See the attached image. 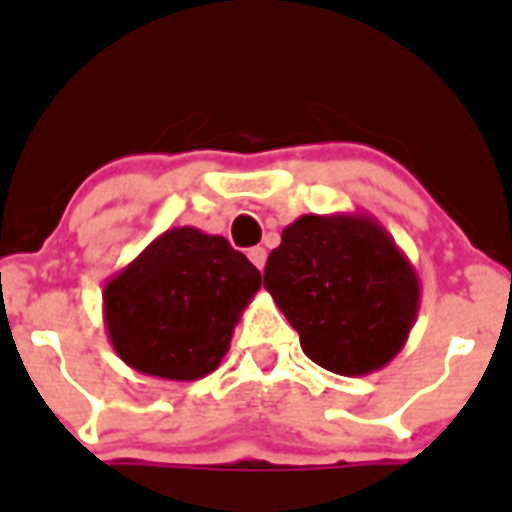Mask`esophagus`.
Segmentation results:
<instances>
[{"instance_id": "obj_1", "label": "esophagus", "mask_w": 512, "mask_h": 512, "mask_svg": "<svg viewBox=\"0 0 512 512\" xmlns=\"http://www.w3.org/2000/svg\"><path fill=\"white\" fill-rule=\"evenodd\" d=\"M248 259H251V264L256 266V269H264V264H266V248L264 246L248 248Z\"/></svg>"}]
</instances>
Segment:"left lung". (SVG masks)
I'll list each match as a JSON object with an SVG mask.
<instances>
[{
	"instance_id": "obj_1",
	"label": "left lung",
	"mask_w": 512,
	"mask_h": 512,
	"mask_svg": "<svg viewBox=\"0 0 512 512\" xmlns=\"http://www.w3.org/2000/svg\"><path fill=\"white\" fill-rule=\"evenodd\" d=\"M264 287L318 366L364 377L390 364L420 307L415 266L369 215H302L269 253Z\"/></svg>"
}]
</instances>
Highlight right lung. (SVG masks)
<instances>
[{
	"label": "right lung",
	"instance_id": "right-lung-1",
	"mask_svg": "<svg viewBox=\"0 0 512 512\" xmlns=\"http://www.w3.org/2000/svg\"><path fill=\"white\" fill-rule=\"evenodd\" d=\"M259 289L261 271L223 235L171 228L107 279L104 328L130 369L194 382L220 366Z\"/></svg>",
	"mask_w": 512,
	"mask_h": 512
}]
</instances>
